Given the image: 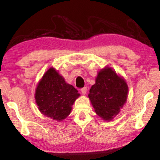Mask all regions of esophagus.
<instances>
[{
	"mask_svg": "<svg viewBox=\"0 0 160 160\" xmlns=\"http://www.w3.org/2000/svg\"><path fill=\"white\" fill-rule=\"evenodd\" d=\"M80 91H81V92H82V94H85L86 92H87V88H82V89H81V90H80Z\"/></svg>",
	"mask_w": 160,
	"mask_h": 160,
	"instance_id": "esophagus-1",
	"label": "esophagus"
}]
</instances>
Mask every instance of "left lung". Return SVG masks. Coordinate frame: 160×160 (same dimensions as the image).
Masks as SVG:
<instances>
[{
  "mask_svg": "<svg viewBox=\"0 0 160 160\" xmlns=\"http://www.w3.org/2000/svg\"><path fill=\"white\" fill-rule=\"evenodd\" d=\"M128 91L125 80L107 67L98 72L96 82L92 86L88 97L97 114L104 121H109L125 104Z\"/></svg>",
  "mask_w": 160,
  "mask_h": 160,
  "instance_id": "obj_1",
  "label": "left lung"
}]
</instances>
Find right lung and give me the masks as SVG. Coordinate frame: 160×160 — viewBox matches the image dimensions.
Returning <instances> with one entry per match:
<instances>
[{
  "label": "right lung",
  "instance_id": "1",
  "mask_svg": "<svg viewBox=\"0 0 160 160\" xmlns=\"http://www.w3.org/2000/svg\"><path fill=\"white\" fill-rule=\"evenodd\" d=\"M80 94L73 86L66 82L64 78L50 68L39 81L35 92L38 109L42 114L56 121L68 116Z\"/></svg>",
  "mask_w": 160,
  "mask_h": 160
}]
</instances>
